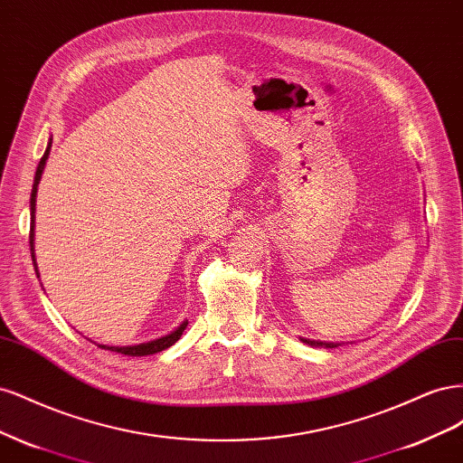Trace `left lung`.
Listing matches in <instances>:
<instances>
[{
	"instance_id": "left-lung-1",
	"label": "left lung",
	"mask_w": 463,
	"mask_h": 463,
	"mask_svg": "<svg viewBox=\"0 0 463 463\" xmlns=\"http://www.w3.org/2000/svg\"><path fill=\"white\" fill-rule=\"evenodd\" d=\"M303 340V338H301ZM305 344H309V345H322V347H335V344H332V342H315V340H303Z\"/></svg>"
}]
</instances>
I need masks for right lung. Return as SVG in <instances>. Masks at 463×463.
<instances>
[{
	"mask_svg": "<svg viewBox=\"0 0 463 463\" xmlns=\"http://www.w3.org/2000/svg\"><path fill=\"white\" fill-rule=\"evenodd\" d=\"M50 148H52V138L48 143V148L44 152V156L40 158V164L36 167V175H34V184H33V193H31V235H29V241H31V257H33V262H34V270H36V259H34V206H36V191H38V184H40V177H42V172H44V165H46V160L50 156ZM38 274V270H36ZM187 328V322H184V325H179V328L172 334L164 335V338L160 340H154V342H146V344H138V345H128V347H116V345H100L98 344V347L102 349H109V352H116V354H121V355H131V357H141V355H152V354H158L162 352V349L174 345L179 338L181 334H184V330Z\"/></svg>",
	"mask_w": 463,
	"mask_h": 463,
	"instance_id": "right-lung-1",
	"label": "right lung"
}]
</instances>
